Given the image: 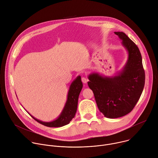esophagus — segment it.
<instances>
[{
    "instance_id": "34e87169",
    "label": "esophagus",
    "mask_w": 158,
    "mask_h": 158,
    "mask_svg": "<svg viewBox=\"0 0 158 158\" xmlns=\"http://www.w3.org/2000/svg\"><path fill=\"white\" fill-rule=\"evenodd\" d=\"M81 81L83 83H86L87 81H88V79L85 78V77H83V78H81Z\"/></svg>"
}]
</instances>
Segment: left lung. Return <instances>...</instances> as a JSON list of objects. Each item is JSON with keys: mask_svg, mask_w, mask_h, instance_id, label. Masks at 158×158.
<instances>
[{"mask_svg": "<svg viewBox=\"0 0 158 158\" xmlns=\"http://www.w3.org/2000/svg\"><path fill=\"white\" fill-rule=\"evenodd\" d=\"M128 53L127 64L118 75L104 77L98 73L88 76L98 108L108 118H117L130 113L138 102L145 83L142 57L137 45L122 31H115Z\"/></svg>", "mask_w": 158, "mask_h": 158, "instance_id": "left-lung-1", "label": "left lung"}]
</instances>
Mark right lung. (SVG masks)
<instances>
[{"mask_svg":"<svg viewBox=\"0 0 158 158\" xmlns=\"http://www.w3.org/2000/svg\"><path fill=\"white\" fill-rule=\"evenodd\" d=\"M82 88L83 84L81 80V77L78 76L70 85L68 93L67 100L64 110L58 118L53 121L43 122L28 114L35 121L47 127H61L63 126L68 124L75 117L77 110L78 97Z\"/></svg>","mask_w":158,"mask_h":158,"instance_id":"1","label":"right lung"}]
</instances>
